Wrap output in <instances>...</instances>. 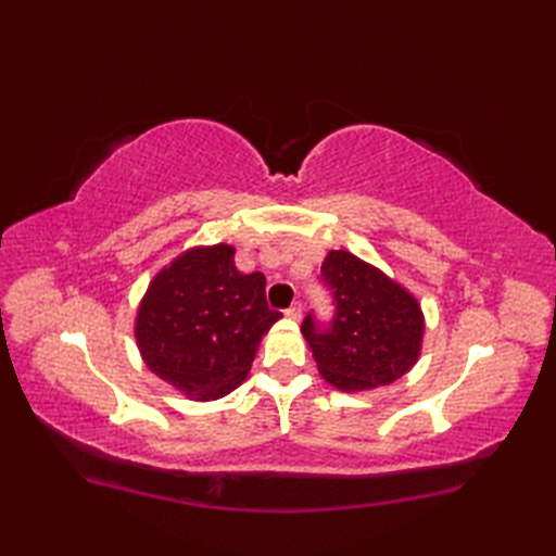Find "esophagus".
Masks as SVG:
<instances>
[{"label": "esophagus", "instance_id": "34e87169", "mask_svg": "<svg viewBox=\"0 0 556 556\" xmlns=\"http://www.w3.org/2000/svg\"><path fill=\"white\" fill-rule=\"evenodd\" d=\"M285 315H288L290 319H296V323H299L301 315H304V306H301V301H294V304L288 311H285Z\"/></svg>", "mask_w": 556, "mask_h": 556}]
</instances>
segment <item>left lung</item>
<instances>
[{
  "label": "left lung",
  "mask_w": 556,
  "mask_h": 556,
  "mask_svg": "<svg viewBox=\"0 0 556 556\" xmlns=\"http://www.w3.org/2000/svg\"><path fill=\"white\" fill-rule=\"evenodd\" d=\"M323 280L333 292V323L319 331L308 315L301 325L319 376L348 394L406 376L422 355L425 313L419 301L348 250L327 252Z\"/></svg>",
  "instance_id": "1"
}]
</instances>
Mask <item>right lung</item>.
<instances>
[{"label":"right lung","instance_id":"1","mask_svg":"<svg viewBox=\"0 0 556 556\" xmlns=\"http://www.w3.org/2000/svg\"><path fill=\"white\" fill-rule=\"evenodd\" d=\"M233 245L180 252L150 280L134 336L143 364L192 401L223 399L245 380L278 319L264 274H241Z\"/></svg>","mask_w":556,"mask_h":556}]
</instances>
